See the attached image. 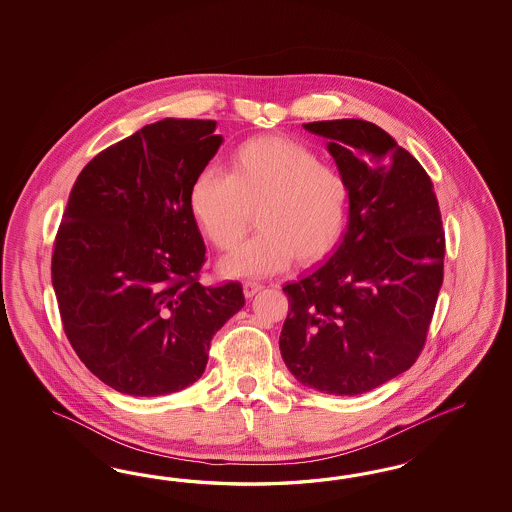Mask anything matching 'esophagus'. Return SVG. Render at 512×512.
<instances>
[{
  "label": "esophagus",
  "mask_w": 512,
  "mask_h": 512,
  "mask_svg": "<svg viewBox=\"0 0 512 512\" xmlns=\"http://www.w3.org/2000/svg\"><path fill=\"white\" fill-rule=\"evenodd\" d=\"M261 289H263V285L257 283V281H246L244 283V295H246V298L257 295Z\"/></svg>",
  "instance_id": "obj_1"
}]
</instances>
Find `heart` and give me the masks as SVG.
<instances>
[{
  "mask_svg": "<svg viewBox=\"0 0 512 512\" xmlns=\"http://www.w3.org/2000/svg\"><path fill=\"white\" fill-rule=\"evenodd\" d=\"M189 210L219 251L242 240L255 214L259 233L219 268L229 278H266L293 259L306 266L336 248L349 214V184L304 144L257 137L234 150L227 174L206 167L195 176Z\"/></svg>",
  "mask_w": 512,
  "mask_h": 512,
  "instance_id": "b5f03b06",
  "label": "heart"
}]
</instances>
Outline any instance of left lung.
Instances as JSON below:
<instances>
[{
	"mask_svg": "<svg viewBox=\"0 0 512 512\" xmlns=\"http://www.w3.org/2000/svg\"><path fill=\"white\" fill-rule=\"evenodd\" d=\"M349 184L347 231L310 276L287 283L279 351L298 383L357 396L409 370L443 283L445 234L419 161L366 120L304 124Z\"/></svg>",
	"mask_w": 512,
	"mask_h": 512,
	"instance_id": "obj_1",
	"label": "left lung"
}]
</instances>
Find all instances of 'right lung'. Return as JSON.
Listing matches in <instances>:
<instances>
[{"mask_svg": "<svg viewBox=\"0 0 512 512\" xmlns=\"http://www.w3.org/2000/svg\"><path fill=\"white\" fill-rule=\"evenodd\" d=\"M214 120L165 118L78 174L52 255L63 330L105 385L163 396L193 385L210 341L244 306L238 281L204 287L189 187L223 137Z\"/></svg>", "mask_w": 512, "mask_h": 512, "instance_id": "right-lung-1", "label": "right lung"}]
</instances>
